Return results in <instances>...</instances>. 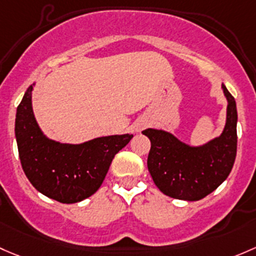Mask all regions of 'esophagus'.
I'll return each mask as SVG.
<instances>
[{"mask_svg":"<svg viewBox=\"0 0 256 256\" xmlns=\"http://www.w3.org/2000/svg\"><path fill=\"white\" fill-rule=\"evenodd\" d=\"M142 128H144V124H142V125H138V126H137V128H136V131H140V130H141Z\"/></svg>","mask_w":256,"mask_h":256,"instance_id":"1","label":"esophagus"}]
</instances>
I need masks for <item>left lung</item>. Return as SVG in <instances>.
<instances>
[{
	"label": "left lung",
	"instance_id": "obj_1",
	"mask_svg": "<svg viewBox=\"0 0 256 256\" xmlns=\"http://www.w3.org/2000/svg\"><path fill=\"white\" fill-rule=\"evenodd\" d=\"M227 115L222 134L200 146H192L162 128L142 131L150 141L147 166L164 195L198 201L217 189L230 176L236 154V106L222 83Z\"/></svg>",
	"mask_w": 256,
	"mask_h": 256
}]
</instances>
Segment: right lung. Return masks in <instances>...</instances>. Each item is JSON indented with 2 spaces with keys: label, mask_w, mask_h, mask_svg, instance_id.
<instances>
[{
  "label": "right lung",
  "mask_w": 256,
  "mask_h": 256,
  "mask_svg": "<svg viewBox=\"0 0 256 256\" xmlns=\"http://www.w3.org/2000/svg\"><path fill=\"white\" fill-rule=\"evenodd\" d=\"M26 90L17 108L14 134L24 173L42 195L62 204H74L100 188L112 158L132 138L130 134L96 137L82 144H61L42 131Z\"/></svg>",
  "instance_id": "1"
}]
</instances>
